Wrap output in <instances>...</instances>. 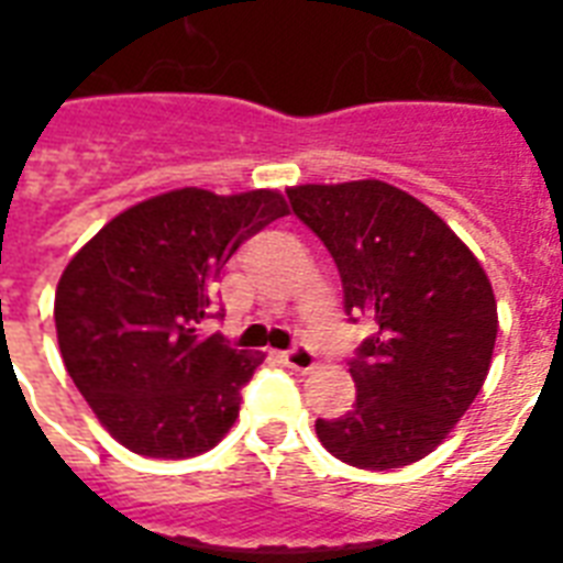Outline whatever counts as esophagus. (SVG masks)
Returning <instances> with one entry per match:
<instances>
[{"label":"esophagus","mask_w":563,"mask_h":563,"mask_svg":"<svg viewBox=\"0 0 563 563\" xmlns=\"http://www.w3.org/2000/svg\"><path fill=\"white\" fill-rule=\"evenodd\" d=\"M283 362H286L291 371H300V374H307V371L316 368V351H312L309 344H295L291 351L283 353Z\"/></svg>","instance_id":"esophagus-1"}]
</instances>
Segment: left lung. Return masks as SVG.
<instances>
[{"instance_id": "left-lung-1", "label": "left lung", "mask_w": 563, "mask_h": 563, "mask_svg": "<svg viewBox=\"0 0 563 563\" xmlns=\"http://www.w3.org/2000/svg\"><path fill=\"white\" fill-rule=\"evenodd\" d=\"M291 212L333 256L356 347V402L316 420L321 444L362 471L432 453L476 400L497 342V300L471 247L427 203L383 180L286 189Z\"/></svg>"}]
</instances>
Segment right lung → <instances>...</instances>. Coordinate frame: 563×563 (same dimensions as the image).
Here are the masks:
<instances>
[{"label":"right lung","instance_id":"obj_1","mask_svg":"<svg viewBox=\"0 0 563 563\" xmlns=\"http://www.w3.org/2000/svg\"><path fill=\"white\" fill-rule=\"evenodd\" d=\"M289 207L274 189H175L108 221L60 274L57 344L75 388L131 453H207L239 418L263 353L203 335L228 260Z\"/></svg>","mask_w":563,"mask_h":563}]
</instances>
